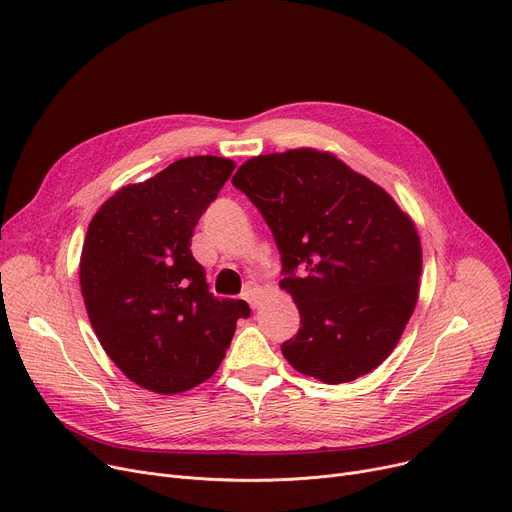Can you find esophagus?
<instances>
[{"label": "esophagus", "mask_w": 512, "mask_h": 512, "mask_svg": "<svg viewBox=\"0 0 512 512\" xmlns=\"http://www.w3.org/2000/svg\"><path fill=\"white\" fill-rule=\"evenodd\" d=\"M242 299H245V301L255 309L257 303H259V288L253 286V284H249V286L245 288V292H242Z\"/></svg>", "instance_id": "34e87169"}]
</instances>
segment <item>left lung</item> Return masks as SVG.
Masks as SVG:
<instances>
[{"instance_id":"obj_1","label":"left lung","mask_w":512,"mask_h":512,"mask_svg":"<svg viewBox=\"0 0 512 512\" xmlns=\"http://www.w3.org/2000/svg\"><path fill=\"white\" fill-rule=\"evenodd\" d=\"M232 184L274 232L280 288L301 313L299 334L282 344L286 361L326 384L384 363L419 299L423 257L411 215L380 184L311 147L251 157Z\"/></svg>"}]
</instances>
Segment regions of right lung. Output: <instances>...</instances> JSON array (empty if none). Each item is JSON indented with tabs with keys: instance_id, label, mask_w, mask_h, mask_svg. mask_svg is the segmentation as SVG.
Listing matches in <instances>:
<instances>
[{
	"instance_id": "1",
	"label": "right lung",
	"mask_w": 512,
	"mask_h": 512,
	"mask_svg": "<svg viewBox=\"0 0 512 512\" xmlns=\"http://www.w3.org/2000/svg\"><path fill=\"white\" fill-rule=\"evenodd\" d=\"M236 164L195 155L107 199L80 253L91 326L130 382L178 394L209 380L249 305L215 299L191 253L195 226Z\"/></svg>"
}]
</instances>
